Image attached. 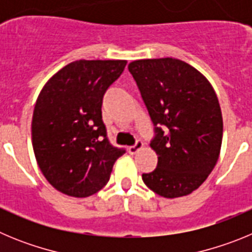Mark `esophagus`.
I'll return each mask as SVG.
<instances>
[{
    "label": "esophagus",
    "instance_id": "1",
    "mask_svg": "<svg viewBox=\"0 0 252 252\" xmlns=\"http://www.w3.org/2000/svg\"><path fill=\"white\" fill-rule=\"evenodd\" d=\"M142 148H144V142H142L141 140H137V141L135 142V145H132V146H130V148H128V153L136 154L137 151L141 150Z\"/></svg>",
    "mask_w": 252,
    "mask_h": 252
}]
</instances>
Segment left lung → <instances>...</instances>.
<instances>
[{
  "instance_id": "left-lung-1",
  "label": "left lung",
  "mask_w": 252,
  "mask_h": 252,
  "mask_svg": "<svg viewBox=\"0 0 252 252\" xmlns=\"http://www.w3.org/2000/svg\"><path fill=\"white\" fill-rule=\"evenodd\" d=\"M154 125L150 146L157 169L142 174L164 198L190 194L218 160L223 133L221 107L212 86L179 59L135 60L128 64Z\"/></svg>"
}]
</instances>
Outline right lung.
Wrapping results in <instances>:
<instances>
[{
  "instance_id": "right-lung-1",
  "label": "right lung",
  "mask_w": 252,
  "mask_h": 252,
  "mask_svg": "<svg viewBox=\"0 0 252 252\" xmlns=\"http://www.w3.org/2000/svg\"><path fill=\"white\" fill-rule=\"evenodd\" d=\"M126 60H77L44 86L32 115V148L39 168L57 190L90 197L110 180L126 153L107 137L102 102Z\"/></svg>"
}]
</instances>
